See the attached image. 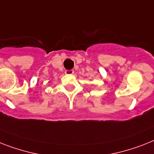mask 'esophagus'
Masks as SVG:
<instances>
[{
	"label": "esophagus",
	"mask_w": 154,
	"mask_h": 154,
	"mask_svg": "<svg viewBox=\"0 0 154 154\" xmlns=\"http://www.w3.org/2000/svg\"><path fill=\"white\" fill-rule=\"evenodd\" d=\"M66 75H73L74 74V71L73 70H67L65 72Z\"/></svg>",
	"instance_id": "1"
}]
</instances>
